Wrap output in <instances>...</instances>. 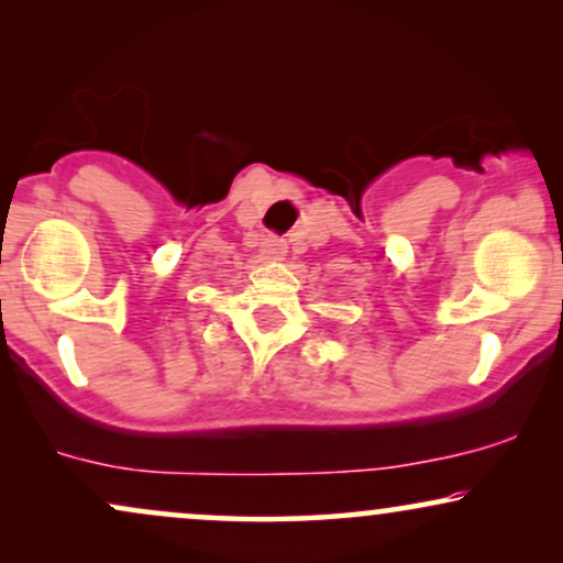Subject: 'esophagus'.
<instances>
[{
	"label": "esophagus",
	"instance_id": "1",
	"mask_svg": "<svg viewBox=\"0 0 563 563\" xmlns=\"http://www.w3.org/2000/svg\"><path fill=\"white\" fill-rule=\"evenodd\" d=\"M262 254L264 256H283L286 254V243L280 239H273V235H267V239L262 241Z\"/></svg>",
	"mask_w": 563,
	"mask_h": 563
}]
</instances>
